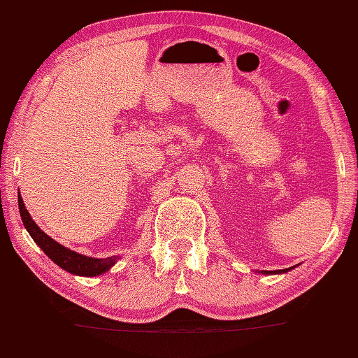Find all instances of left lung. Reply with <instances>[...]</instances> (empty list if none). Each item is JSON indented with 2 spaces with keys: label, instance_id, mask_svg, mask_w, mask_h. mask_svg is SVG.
Segmentation results:
<instances>
[{
  "label": "left lung",
  "instance_id": "8db88e82",
  "mask_svg": "<svg viewBox=\"0 0 358 358\" xmlns=\"http://www.w3.org/2000/svg\"><path fill=\"white\" fill-rule=\"evenodd\" d=\"M294 268H287V269H279V271H261L259 274H284V273H289V271H292Z\"/></svg>",
  "mask_w": 358,
  "mask_h": 358
}]
</instances>
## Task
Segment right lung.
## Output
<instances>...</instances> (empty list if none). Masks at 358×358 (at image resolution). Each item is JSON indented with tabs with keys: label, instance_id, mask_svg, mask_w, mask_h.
<instances>
[{
	"label": "right lung",
	"instance_id": "obj_1",
	"mask_svg": "<svg viewBox=\"0 0 358 358\" xmlns=\"http://www.w3.org/2000/svg\"><path fill=\"white\" fill-rule=\"evenodd\" d=\"M19 203V213H21V219L24 227L27 229L29 235L32 236V240L37 243L45 255L53 261L55 264H58L59 268L71 273L74 275H83V278H95L107 273L117 264L120 256H110V258H90V256L76 253V251L66 248L62 243H58L57 240H53L52 236H48L45 231L34 222L30 217L29 210L24 204L22 196L19 193L17 196Z\"/></svg>",
	"mask_w": 358,
	"mask_h": 358
}]
</instances>
